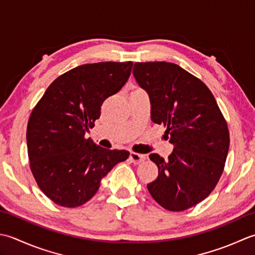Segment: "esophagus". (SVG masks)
Segmentation results:
<instances>
[{
    "label": "esophagus",
    "instance_id": "1",
    "mask_svg": "<svg viewBox=\"0 0 255 255\" xmlns=\"http://www.w3.org/2000/svg\"><path fill=\"white\" fill-rule=\"evenodd\" d=\"M129 159H131V162L134 164H139V163H142L143 160L146 159V155L132 152L131 154H129Z\"/></svg>",
    "mask_w": 255,
    "mask_h": 255
}]
</instances>
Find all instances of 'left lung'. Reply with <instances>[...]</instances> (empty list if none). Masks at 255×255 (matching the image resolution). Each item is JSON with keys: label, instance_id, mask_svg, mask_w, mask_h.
Returning <instances> with one entry per match:
<instances>
[{"label": "left lung", "instance_id": "1", "mask_svg": "<svg viewBox=\"0 0 255 255\" xmlns=\"http://www.w3.org/2000/svg\"><path fill=\"white\" fill-rule=\"evenodd\" d=\"M133 76L147 92L150 119L166 128L174 145L168 159L149 155L158 176L147 189L165 209H188L220 179L230 144L227 122L208 87L178 65L135 62Z\"/></svg>", "mask_w": 255, "mask_h": 255}]
</instances>
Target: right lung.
Here are the masks:
<instances>
[{
    "mask_svg": "<svg viewBox=\"0 0 255 255\" xmlns=\"http://www.w3.org/2000/svg\"><path fill=\"white\" fill-rule=\"evenodd\" d=\"M132 66V61L78 66L57 78L34 108L26 132L30 170L55 204H86L101 179L128 157V150L97 146L85 134L100 118L103 101L126 85Z\"/></svg>",
    "mask_w": 255,
    "mask_h": 255,
    "instance_id": "right-lung-1",
    "label": "right lung"
}]
</instances>
